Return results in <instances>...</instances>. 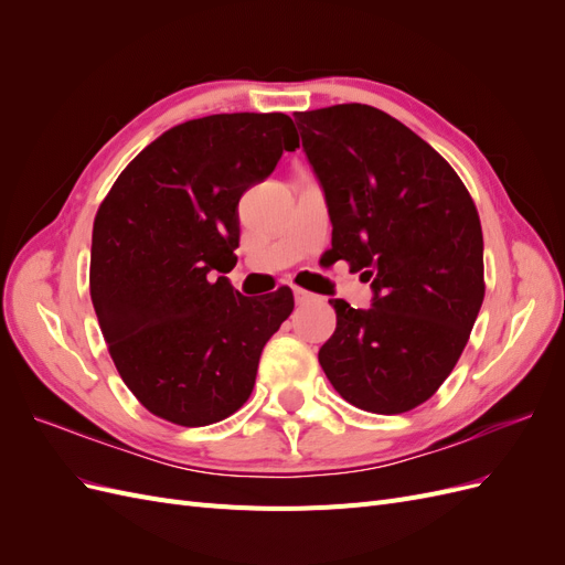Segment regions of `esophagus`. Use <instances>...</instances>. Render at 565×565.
I'll use <instances>...</instances> for the list:
<instances>
[{
    "label": "esophagus",
    "instance_id": "34e87169",
    "mask_svg": "<svg viewBox=\"0 0 565 565\" xmlns=\"http://www.w3.org/2000/svg\"><path fill=\"white\" fill-rule=\"evenodd\" d=\"M292 292H295V301H297V303H306V301L313 299V295L306 292V289H301V287H295Z\"/></svg>",
    "mask_w": 565,
    "mask_h": 565
}]
</instances>
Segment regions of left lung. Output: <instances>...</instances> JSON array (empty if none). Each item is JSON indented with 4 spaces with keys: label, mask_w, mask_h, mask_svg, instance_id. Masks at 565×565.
Listing matches in <instances>:
<instances>
[{
    "label": "left lung",
    "mask_w": 565,
    "mask_h": 565,
    "mask_svg": "<svg viewBox=\"0 0 565 565\" xmlns=\"http://www.w3.org/2000/svg\"><path fill=\"white\" fill-rule=\"evenodd\" d=\"M322 185L332 252L372 285L370 309L332 299L318 361L339 396L377 415L429 401L465 351L483 285L476 204L424 139L372 106L297 113Z\"/></svg>",
    "instance_id": "obj_1"
}]
</instances>
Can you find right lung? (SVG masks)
I'll return each mask as SVG.
<instances>
[{"label": "right lung", "instance_id": "obj_1", "mask_svg": "<svg viewBox=\"0 0 565 565\" xmlns=\"http://www.w3.org/2000/svg\"><path fill=\"white\" fill-rule=\"evenodd\" d=\"M295 148L282 113L188 119L146 146L100 202L94 311L119 377L152 415L207 426L249 398L295 297L289 287L243 297L218 273L237 262V202Z\"/></svg>", "mask_w": 565, "mask_h": 565}]
</instances>
